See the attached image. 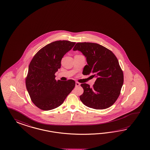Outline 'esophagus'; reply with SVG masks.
I'll list each match as a JSON object with an SVG mask.
<instances>
[{
  "label": "esophagus",
  "instance_id": "obj_1",
  "mask_svg": "<svg viewBox=\"0 0 150 150\" xmlns=\"http://www.w3.org/2000/svg\"><path fill=\"white\" fill-rule=\"evenodd\" d=\"M80 85V83L79 82H75V86H79Z\"/></svg>",
  "mask_w": 150,
  "mask_h": 150
}]
</instances>
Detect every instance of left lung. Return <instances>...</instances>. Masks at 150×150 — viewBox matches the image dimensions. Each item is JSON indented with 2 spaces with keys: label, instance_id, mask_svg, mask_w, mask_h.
Segmentation results:
<instances>
[{
  "label": "left lung",
  "instance_id": "left-lung-1",
  "mask_svg": "<svg viewBox=\"0 0 150 150\" xmlns=\"http://www.w3.org/2000/svg\"><path fill=\"white\" fill-rule=\"evenodd\" d=\"M73 50H79L86 58L83 75L96 77L91 88L81 85L83 93L80 96L87 107L95 109L108 108L118 99L124 82V76L118 59L112 51L97 43H77Z\"/></svg>",
  "mask_w": 150,
  "mask_h": 150
}]
</instances>
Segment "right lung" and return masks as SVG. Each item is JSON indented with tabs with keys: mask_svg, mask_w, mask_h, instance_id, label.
Returning <instances> with one entry per match:
<instances>
[{
	"mask_svg": "<svg viewBox=\"0 0 150 150\" xmlns=\"http://www.w3.org/2000/svg\"><path fill=\"white\" fill-rule=\"evenodd\" d=\"M75 42L57 41L39 50L28 67L26 86L32 102L40 109L49 110L62 105L75 86L73 80H55L64 55Z\"/></svg>",
	"mask_w": 150,
	"mask_h": 150,
	"instance_id": "add662e5",
	"label": "right lung"
}]
</instances>
